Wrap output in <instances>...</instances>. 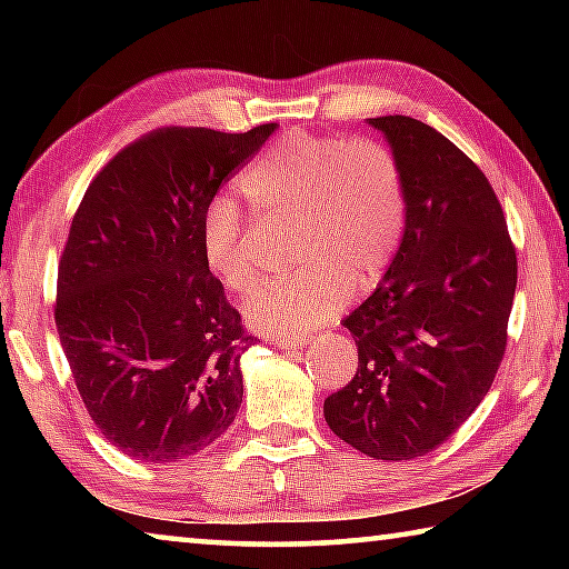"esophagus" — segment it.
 <instances>
[{
  "label": "esophagus",
  "instance_id": "1",
  "mask_svg": "<svg viewBox=\"0 0 569 569\" xmlns=\"http://www.w3.org/2000/svg\"><path fill=\"white\" fill-rule=\"evenodd\" d=\"M311 343V336L308 333H291V336H276L278 349H303V346Z\"/></svg>",
  "mask_w": 569,
  "mask_h": 569
}]
</instances>
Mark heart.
I'll return each instance as SVG.
<instances>
[{
    "label": "heart",
    "mask_w": 569,
    "mask_h": 569,
    "mask_svg": "<svg viewBox=\"0 0 569 569\" xmlns=\"http://www.w3.org/2000/svg\"><path fill=\"white\" fill-rule=\"evenodd\" d=\"M238 188L258 216L296 228L293 266L301 271L246 298V319L268 333L311 329L339 313L351 291L377 288L407 230L403 172L377 140L286 132L240 172ZM248 226L228 196H216L200 218L203 261L233 293L256 281Z\"/></svg>",
    "instance_id": "obj_1"
}]
</instances>
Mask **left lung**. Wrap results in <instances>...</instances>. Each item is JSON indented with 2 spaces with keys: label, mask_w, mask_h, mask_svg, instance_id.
Segmentation results:
<instances>
[{
  "label": "left lung",
  "mask_w": 569,
  "mask_h": 569,
  "mask_svg": "<svg viewBox=\"0 0 569 569\" xmlns=\"http://www.w3.org/2000/svg\"><path fill=\"white\" fill-rule=\"evenodd\" d=\"M369 124L401 166L407 230L377 291L343 319L359 369L323 417L361 455L401 461L445 445L487 397L517 253L492 186L455 142L407 114Z\"/></svg>",
  "instance_id": "1"
}]
</instances>
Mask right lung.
<instances>
[{"label": "right lung", "instance_id": "add662e5", "mask_svg": "<svg viewBox=\"0 0 569 569\" xmlns=\"http://www.w3.org/2000/svg\"><path fill=\"white\" fill-rule=\"evenodd\" d=\"M278 124L162 128L90 182L57 273L54 323L84 409L122 455L186 459L243 401L253 343L200 250V218Z\"/></svg>", "mask_w": 569, "mask_h": 569}]
</instances>
